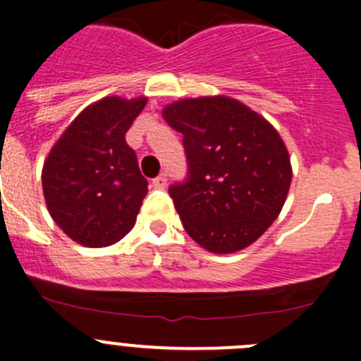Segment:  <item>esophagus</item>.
Returning a JSON list of instances; mask_svg holds the SVG:
<instances>
[{
	"instance_id": "esophagus-1",
	"label": "esophagus",
	"mask_w": 361,
	"mask_h": 361,
	"mask_svg": "<svg viewBox=\"0 0 361 361\" xmlns=\"http://www.w3.org/2000/svg\"><path fill=\"white\" fill-rule=\"evenodd\" d=\"M166 180H168L166 173H159V175H157V177L152 180V186L157 188V190H163V188L166 186Z\"/></svg>"
}]
</instances>
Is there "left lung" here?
<instances>
[{
  "label": "left lung",
  "mask_w": 361,
  "mask_h": 361,
  "mask_svg": "<svg viewBox=\"0 0 361 361\" xmlns=\"http://www.w3.org/2000/svg\"><path fill=\"white\" fill-rule=\"evenodd\" d=\"M183 135L184 183L168 193L191 239L212 253L246 248L278 218L293 180L273 126L235 99H183L163 109Z\"/></svg>",
  "instance_id": "left-lung-1"
}]
</instances>
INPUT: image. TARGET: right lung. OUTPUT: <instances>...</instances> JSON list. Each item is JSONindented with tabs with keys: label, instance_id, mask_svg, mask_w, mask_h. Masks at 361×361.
<instances>
[{
	"label": "right lung",
	"instance_id": "add662e5",
	"mask_svg": "<svg viewBox=\"0 0 361 361\" xmlns=\"http://www.w3.org/2000/svg\"><path fill=\"white\" fill-rule=\"evenodd\" d=\"M145 104L147 97L101 99L75 116L51 149L42 168L44 198L72 241L102 248L135 226L149 183L126 133Z\"/></svg>",
	"mask_w": 361,
	"mask_h": 361
}]
</instances>
